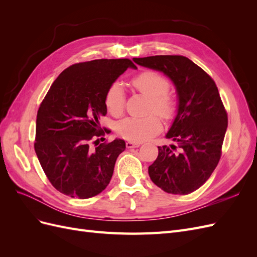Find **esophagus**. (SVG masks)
Segmentation results:
<instances>
[{
  "label": "esophagus",
  "instance_id": "1",
  "mask_svg": "<svg viewBox=\"0 0 257 257\" xmlns=\"http://www.w3.org/2000/svg\"><path fill=\"white\" fill-rule=\"evenodd\" d=\"M139 146H141V144H139V143L131 142V141L126 142V148H128V149H131V148H137V147H139Z\"/></svg>",
  "mask_w": 257,
  "mask_h": 257
}]
</instances>
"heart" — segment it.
<instances>
[{
    "label": "heart",
    "mask_w": 257,
    "mask_h": 257,
    "mask_svg": "<svg viewBox=\"0 0 257 257\" xmlns=\"http://www.w3.org/2000/svg\"><path fill=\"white\" fill-rule=\"evenodd\" d=\"M135 89L151 99L150 110L163 118H170L175 111V102L167 94L168 80L159 73L143 72L132 80ZM125 94L120 82L115 81L109 85L105 94V106L112 114H120L124 108ZM162 127L159 118L154 115L148 118H126L120 122L118 131L121 136L133 142H143L155 135Z\"/></svg>",
    "instance_id": "1"
}]
</instances>
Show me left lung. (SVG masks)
I'll use <instances>...</instances> for the list:
<instances>
[{"mask_svg": "<svg viewBox=\"0 0 257 257\" xmlns=\"http://www.w3.org/2000/svg\"><path fill=\"white\" fill-rule=\"evenodd\" d=\"M133 60L138 65L162 72L176 87L177 115L166 138L177 146L158 147L159 155L148 172L163 191L186 195L208 180L221 158L227 113L219 90L203 68L185 57Z\"/></svg>", "mask_w": 257, "mask_h": 257, "instance_id": "1", "label": "left lung"}]
</instances>
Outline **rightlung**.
I'll list each match as a JSON object with an SVG mask.
<instances>
[{
  "mask_svg": "<svg viewBox=\"0 0 257 257\" xmlns=\"http://www.w3.org/2000/svg\"><path fill=\"white\" fill-rule=\"evenodd\" d=\"M128 67L137 68L128 59L74 64L59 75L43 99L35 152L50 183L64 195L90 198L109 184L125 142L116 138L100 144L109 130L99 126V118L107 113V89Z\"/></svg>",
  "mask_w": 257,
  "mask_h": 257,
  "instance_id": "1",
  "label": "right lung"
}]
</instances>
